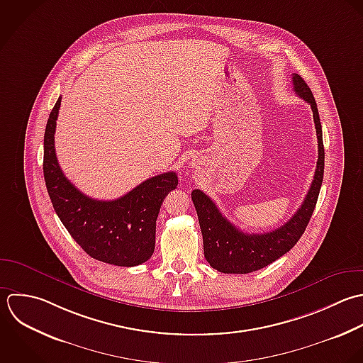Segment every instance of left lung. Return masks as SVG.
I'll list each match as a JSON object with an SVG mask.
<instances>
[{
	"label": "left lung",
	"mask_w": 363,
	"mask_h": 363,
	"mask_svg": "<svg viewBox=\"0 0 363 363\" xmlns=\"http://www.w3.org/2000/svg\"><path fill=\"white\" fill-rule=\"evenodd\" d=\"M293 89L313 110L318 138V161L314 179L304 202L293 218L276 230L266 233H245L230 223L215 202L202 191H192L201 232L203 238L205 259L215 270L226 274H247L260 270L290 252L303 236L315 209L324 178V143L318 107L314 94L306 80L294 73Z\"/></svg>",
	"instance_id": "1"
}]
</instances>
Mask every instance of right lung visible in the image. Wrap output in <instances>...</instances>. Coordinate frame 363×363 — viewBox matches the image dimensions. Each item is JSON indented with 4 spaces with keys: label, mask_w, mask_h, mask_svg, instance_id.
Wrapping results in <instances>:
<instances>
[{
    "label": "right lung",
    "mask_w": 363,
    "mask_h": 363,
    "mask_svg": "<svg viewBox=\"0 0 363 363\" xmlns=\"http://www.w3.org/2000/svg\"><path fill=\"white\" fill-rule=\"evenodd\" d=\"M60 100L59 96L43 137V177L56 215L90 257L123 267L147 262L155 247L160 208L177 188V174L171 171L148 178L114 201L89 198L65 177L56 158L55 130Z\"/></svg>",
    "instance_id": "right-lung-1"
}]
</instances>
